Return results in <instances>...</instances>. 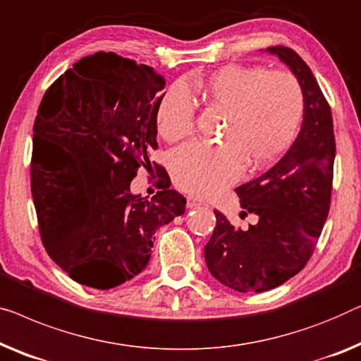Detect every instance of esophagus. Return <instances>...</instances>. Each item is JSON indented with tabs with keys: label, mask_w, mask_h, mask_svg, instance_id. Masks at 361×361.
<instances>
[{
	"label": "esophagus",
	"mask_w": 361,
	"mask_h": 361,
	"mask_svg": "<svg viewBox=\"0 0 361 361\" xmlns=\"http://www.w3.org/2000/svg\"><path fill=\"white\" fill-rule=\"evenodd\" d=\"M198 207H208V205L205 202L198 200V198H193V197L187 198V208H198Z\"/></svg>",
	"instance_id": "obj_1"
}]
</instances>
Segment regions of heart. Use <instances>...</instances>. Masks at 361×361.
Instances as JSON below:
<instances>
[{"label":"heart","mask_w":361,"mask_h":361,"mask_svg":"<svg viewBox=\"0 0 361 361\" xmlns=\"http://www.w3.org/2000/svg\"><path fill=\"white\" fill-rule=\"evenodd\" d=\"M212 111L224 114L218 133L223 145L189 143L169 159L171 176L180 190L212 197L249 171L274 164L293 143L305 112L300 81L286 71L260 66L226 65L190 85ZM195 106L184 86L161 94L156 123L166 142L174 143L192 133Z\"/></svg>","instance_id":"b5f03b06"}]
</instances>
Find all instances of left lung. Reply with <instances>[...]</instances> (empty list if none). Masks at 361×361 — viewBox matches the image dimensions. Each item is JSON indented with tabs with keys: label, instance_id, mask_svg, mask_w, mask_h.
<instances>
[{
	"label": "left lung",
	"instance_id": "left-lung-1",
	"mask_svg": "<svg viewBox=\"0 0 361 361\" xmlns=\"http://www.w3.org/2000/svg\"><path fill=\"white\" fill-rule=\"evenodd\" d=\"M290 68L305 94L301 130L275 166L236 187L245 213L259 218L234 228L215 210L216 226L205 245L210 274L239 293H262L295 276L314 252L331 207L336 140L331 107L314 75L295 50L269 47Z\"/></svg>",
	"mask_w": 361,
	"mask_h": 361
}]
</instances>
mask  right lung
<instances>
[{
	"instance_id": "obj_1",
	"label": "right lung",
	"mask_w": 361,
	"mask_h": 361,
	"mask_svg": "<svg viewBox=\"0 0 361 361\" xmlns=\"http://www.w3.org/2000/svg\"><path fill=\"white\" fill-rule=\"evenodd\" d=\"M164 78L112 51L85 56L42 99L30 185L50 259L78 283L109 290L137 276L156 229L185 212L163 168L156 195L132 193L158 148L156 109Z\"/></svg>"
}]
</instances>
